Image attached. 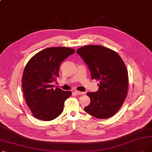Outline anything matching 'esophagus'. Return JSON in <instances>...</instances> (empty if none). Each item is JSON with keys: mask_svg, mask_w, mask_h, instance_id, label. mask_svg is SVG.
Here are the masks:
<instances>
[{"mask_svg": "<svg viewBox=\"0 0 152 152\" xmlns=\"http://www.w3.org/2000/svg\"><path fill=\"white\" fill-rule=\"evenodd\" d=\"M75 93L76 94H77V95H83V94H84V92H81V91H75Z\"/></svg>", "mask_w": 152, "mask_h": 152, "instance_id": "obj_1", "label": "esophagus"}]
</instances>
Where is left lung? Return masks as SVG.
<instances>
[{
	"mask_svg": "<svg viewBox=\"0 0 152 152\" xmlns=\"http://www.w3.org/2000/svg\"><path fill=\"white\" fill-rule=\"evenodd\" d=\"M76 53L87 64L92 79L99 81L97 92L87 93L91 103L84 110L98 119L113 116L127 94L128 73L124 61L115 51L101 45H85Z\"/></svg>",
	"mask_w": 152,
	"mask_h": 152,
	"instance_id": "8db88e82",
	"label": "left lung"
}]
</instances>
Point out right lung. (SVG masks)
Returning a JSON list of instances; mask_svg holds the SVG:
<instances>
[{"label": "right lung", "instance_id": "add662e5", "mask_svg": "<svg viewBox=\"0 0 152 152\" xmlns=\"http://www.w3.org/2000/svg\"><path fill=\"white\" fill-rule=\"evenodd\" d=\"M75 50L65 47H49L38 52L26 64L23 71V94L33 116L51 121L61 114L71 91L54 88L52 83L59 76L61 63Z\"/></svg>", "mask_w": 152, "mask_h": 152}]
</instances>
